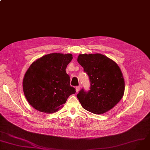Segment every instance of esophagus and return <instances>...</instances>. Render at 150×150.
I'll return each mask as SVG.
<instances>
[{
  "instance_id": "esophagus-1",
  "label": "esophagus",
  "mask_w": 150,
  "mask_h": 150,
  "mask_svg": "<svg viewBox=\"0 0 150 150\" xmlns=\"http://www.w3.org/2000/svg\"><path fill=\"white\" fill-rule=\"evenodd\" d=\"M80 87L79 86H77L76 87V93H78V92L80 91Z\"/></svg>"
}]
</instances>
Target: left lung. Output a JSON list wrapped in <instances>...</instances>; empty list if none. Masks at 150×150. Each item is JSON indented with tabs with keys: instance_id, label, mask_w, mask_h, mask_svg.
<instances>
[{
	"instance_id": "obj_1",
	"label": "left lung",
	"mask_w": 150,
	"mask_h": 150,
	"mask_svg": "<svg viewBox=\"0 0 150 150\" xmlns=\"http://www.w3.org/2000/svg\"><path fill=\"white\" fill-rule=\"evenodd\" d=\"M77 61L90 80L88 91L80 90L77 97L82 107L95 114L105 113L122 98L125 83L120 67L101 54H79Z\"/></svg>"
}]
</instances>
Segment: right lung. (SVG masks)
Instances as JSON below:
<instances>
[{
	"label": "right lung",
	"instance_id": "obj_1",
	"mask_svg": "<svg viewBox=\"0 0 150 150\" xmlns=\"http://www.w3.org/2000/svg\"><path fill=\"white\" fill-rule=\"evenodd\" d=\"M72 59L71 54L51 53L32 64L25 75L23 88L33 108L45 113L54 112L76 93L65 70Z\"/></svg>",
	"mask_w": 150,
	"mask_h": 150
}]
</instances>
